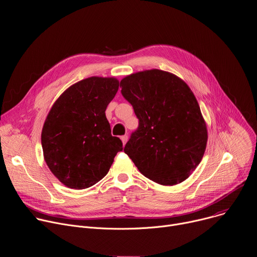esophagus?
Listing matches in <instances>:
<instances>
[{"mask_svg":"<svg viewBox=\"0 0 257 257\" xmlns=\"http://www.w3.org/2000/svg\"><path fill=\"white\" fill-rule=\"evenodd\" d=\"M121 140H122V142H123V145L125 146L126 143H127V141H128V135H123V136H121Z\"/></svg>","mask_w":257,"mask_h":257,"instance_id":"esophagus-1","label":"esophagus"}]
</instances>
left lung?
<instances>
[{
  "mask_svg": "<svg viewBox=\"0 0 257 257\" xmlns=\"http://www.w3.org/2000/svg\"><path fill=\"white\" fill-rule=\"evenodd\" d=\"M139 127L124 152L148 179L164 186L185 181L200 163L208 131L198 102L178 76L158 69L119 82Z\"/></svg>",
  "mask_w": 257,
  "mask_h": 257,
  "instance_id": "1",
  "label": "left lung"
}]
</instances>
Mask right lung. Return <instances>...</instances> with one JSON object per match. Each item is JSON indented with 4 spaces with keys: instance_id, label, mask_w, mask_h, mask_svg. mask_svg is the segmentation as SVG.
<instances>
[{
    "instance_id": "right-lung-1",
    "label": "right lung",
    "mask_w": 257,
    "mask_h": 257,
    "mask_svg": "<svg viewBox=\"0 0 257 257\" xmlns=\"http://www.w3.org/2000/svg\"><path fill=\"white\" fill-rule=\"evenodd\" d=\"M117 90V79L93 76L68 88L51 107L41 144L50 172L65 186L85 189L95 185L123 151L105 115Z\"/></svg>"
}]
</instances>
